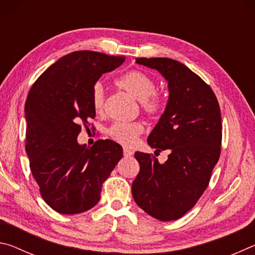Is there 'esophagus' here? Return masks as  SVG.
Wrapping results in <instances>:
<instances>
[{"instance_id": "34e87169", "label": "esophagus", "mask_w": 255, "mask_h": 255, "mask_svg": "<svg viewBox=\"0 0 255 255\" xmlns=\"http://www.w3.org/2000/svg\"><path fill=\"white\" fill-rule=\"evenodd\" d=\"M132 155V152L129 148H124V156L125 157H130Z\"/></svg>"}]
</instances>
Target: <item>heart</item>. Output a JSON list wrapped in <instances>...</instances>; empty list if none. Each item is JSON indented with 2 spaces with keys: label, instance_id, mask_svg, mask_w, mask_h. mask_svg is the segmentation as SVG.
Masks as SVG:
<instances>
[{
  "label": "heart",
  "instance_id": "1",
  "mask_svg": "<svg viewBox=\"0 0 255 255\" xmlns=\"http://www.w3.org/2000/svg\"><path fill=\"white\" fill-rule=\"evenodd\" d=\"M116 84L139 101L141 110L150 118H156L165 109V100L161 93L155 91L156 84L149 75L140 71H129L116 80ZM105 89L100 82L93 85L91 91V103L93 110L101 114L105 108ZM144 131V125L139 122L122 123L116 122L107 129V135L112 140L124 146L136 144L137 138Z\"/></svg>",
  "mask_w": 255,
  "mask_h": 255
}]
</instances>
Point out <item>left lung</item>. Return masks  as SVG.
<instances>
[{
    "label": "left lung",
    "instance_id": "left-lung-1",
    "mask_svg": "<svg viewBox=\"0 0 255 255\" xmlns=\"http://www.w3.org/2000/svg\"><path fill=\"white\" fill-rule=\"evenodd\" d=\"M136 63L158 71L167 81L169 101L147 143L170 154L159 164L153 155L135 153L140 170L131 193L149 216L175 221L199 200L221 156V108L210 86L178 60L141 57Z\"/></svg>",
    "mask_w": 255,
    "mask_h": 255
}]
</instances>
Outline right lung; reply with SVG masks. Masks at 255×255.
Wrapping results in <instances>:
<instances>
[{
    "label": "right lung",
    "mask_w": 255,
    "mask_h": 255,
    "mask_svg": "<svg viewBox=\"0 0 255 255\" xmlns=\"http://www.w3.org/2000/svg\"><path fill=\"white\" fill-rule=\"evenodd\" d=\"M124 56L80 50L63 56L38 77L28 93L25 152L40 195L59 214L93 208L102 184L123 157V147L99 139L92 147L77 143L82 125L96 117L91 91L102 74ZM93 128V127H92Z\"/></svg>",
    "instance_id": "add662e5"
}]
</instances>
